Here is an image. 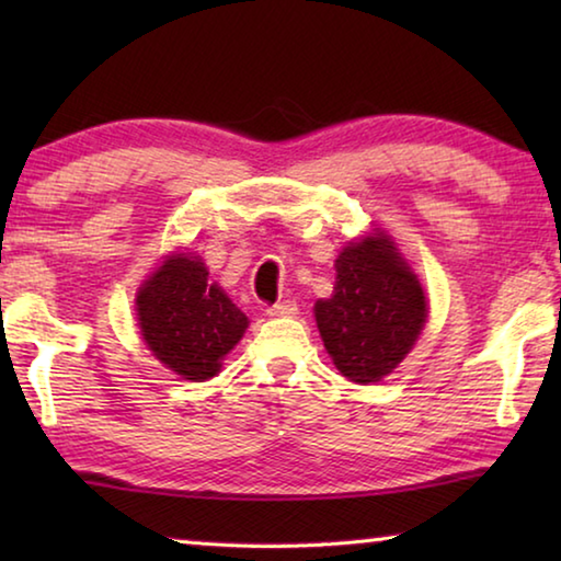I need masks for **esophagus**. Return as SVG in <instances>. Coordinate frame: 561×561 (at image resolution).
<instances>
[{
	"mask_svg": "<svg viewBox=\"0 0 561 561\" xmlns=\"http://www.w3.org/2000/svg\"><path fill=\"white\" fill-rule=\"evenodd\" d=\"M299 311V307H297V301H277V304H272V307H267V314L270 317H294Z\"/></svg>",
	"mask_w": 561,
	"mask_h": 561,
	"instance_id": "esophagus-1",
	"label": "esophagus"
}]
</instances>
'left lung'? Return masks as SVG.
Returning a JSON list of instances; mask_svg holds the SVG:
<instances>
[{
  "mask_svg": "<svg viewBox=\"0 0 561 561\" xmlns=\"http://www.w3.org/2000/svg\"><path fill=\"white\" fill-rule=\"evenodd\" d=\"M321 341L354 383H376L401 364L428 317L421 282L391 237L374 232L344 247L331 299L314 304Z\"/></svg>",
  "mask_w": 561,
  "mask_h": 561,
  "instance_id": "1",
  "label": "left lung"
}]
</instances>
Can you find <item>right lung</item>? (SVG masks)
<instances>
[{
    "label": "right lung",
    "instance_id": "right-lung-1",
    "mask_svg": "<svg viewBox=\"0 0 561 561\" xmlns=\"http://www.w3.org/2000/svg\"><path fill=\"white\" fill-rule=\"evenodd\" d=\"M201 257L170 254L140 284L138 327L160 364L185 381H207L220 374L222 358L242 339L250 321L222 287L207 282Z\"/></svg>",
    "mask_w": 561,
    "mask_h": 561
}]
</instances>
